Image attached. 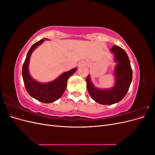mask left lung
I'll use <instances>...</instances> for the list:
<instances>
[{
	"label": "left lung",
	"mask_w": 155,
	"mask_h": 155,
	"mask_svg": "<svg viewBox=\"0 0 155 155\" xmlns=\"http://www.w3.org/2000/svg\"><path fill=\"white\" fill-rule=\"evenodd\" d=\"M114 54L116 64L114 70V85L106 89L96 87L91 81L88 74L87 86L92 99L101 105H112L120 101L127 93L133 78V71L127 54L118 46H113L110 50Z\"/></svg>",
	"instance_id": "left-lung-1"
}]
</instances>
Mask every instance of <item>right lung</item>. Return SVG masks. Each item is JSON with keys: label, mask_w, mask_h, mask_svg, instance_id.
<instances>
[{"label": "right lung", "mask_w": 155, "mask_h": 155, "mask_svg": "<svg viewBox=\"0 0 155 155\" xmlns=\"http://www.w3.org/2000/svg\"><path fill=\"white\" fill-rule=\"evenodd\" d=\"M45 40H48V39L37 41L31 46L23 64L22 75L28 93L37 100L45 104H49L58 100L62 96L66 90L68 79L76 71L77 68L63 73L58 78L48 83H40L31 78L29 72V63L31 55L34 50L43 43Z\"/></svg>", "instance_id": "add662e5"}]
</instances>
